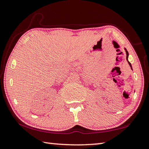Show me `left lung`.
Returning <instances> with one entry per match:
<instances>
[{
	"instance_id": "8db88e82",
	"label": "left lung",
	"mask_w": 149,
	"mask_h": 149,
	"mask_svg": "<svg viewBox=\"0 0 149 149\" xmlns=\"http://www.w3.org/2000/svg\"><path fill=\"white\" fill-rule=\"evenodd\" d=\"M124 49H125V51H126V60H127V61H128V64H129V65H130V66L131 67V69L132 70V65H131V63H130V62L128 61V55H129V53H128V51L126 50V48H124Z\"/></svg>"
}]
</instances>
